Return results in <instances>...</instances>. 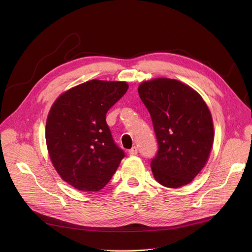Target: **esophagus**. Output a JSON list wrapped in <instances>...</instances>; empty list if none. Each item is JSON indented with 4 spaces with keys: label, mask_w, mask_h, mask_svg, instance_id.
<instances>
[{
    "label": "esophagus",
    "mask_w": 252,
    "mask_h": 252,
    "mask_svg": "<svg viewBox=\"0 0 252 252\" xmlns=\"http://www.w3.org/2000/svg\"><path fill=\"white\" fill-rule=\"evenodd\" d=\"M128 154L129 155H137L138 154V147L134 146L130 150H128Z\"/></svg>",
    "instance_id": "obj_1"
}]
</instances>
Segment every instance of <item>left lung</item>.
<instances>
[{"label": "left lung", "instance_id": "obj_1", "mask_svg": "<svg viewBox=\"0 0 252 252\" xmlns=\"http://www.w3.org/2000/svg\"><path fill=\"white\" fill-rule=\"evenodd\" d=\"M138 92L158 144L151 160L155 180L168 188L191 183L205 165L214 143L207 105L197 92L176 79L144 82Z\"/></svg>", "mask_w": 252, "mask_h": 252}]
</instances>
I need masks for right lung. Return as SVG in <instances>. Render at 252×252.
<instances>
[{
  "mask_svg": "<svg viewBox=\"0 0 252 252\" xmlns=\"http://www.w3.org/2000/svg\"><path fill=\"white\" fill-rule=\"evenodd\" d=\"M128 89L125 82L93 81L65 92L46 124L49 155L57 173L81 191H99L126 153L115 144L106 113Z\"/></svg>",
  "mask_w": 252,
  "mask_h": 252,
  "instance_id": "add662e5",
  "label": "right lung"
}]
</instances>
